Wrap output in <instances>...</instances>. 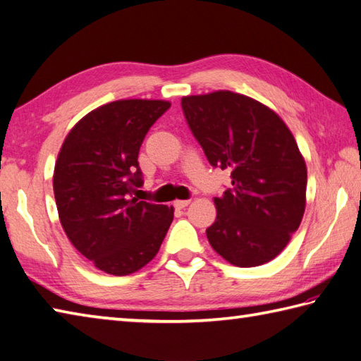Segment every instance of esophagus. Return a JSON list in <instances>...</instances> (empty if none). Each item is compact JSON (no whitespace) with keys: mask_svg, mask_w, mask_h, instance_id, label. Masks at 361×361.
Masks as SVG:
<instances>
[{"mask_svg":"<svg viewBox=\"0 0 361 361\" xmlns=\"http://www.w3.org/2000/svg\"><path fill=\"white\" fill-rule=\"evenodd\" d=\"M188 204H190V200H178V201H174V207L176 209H185Z\"/></svg>","mask_w":361,"mask_h":361,"instance_id":"obj_1","label":"esophagus"}]
</instances>
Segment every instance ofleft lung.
Masks as SVG:
<instances>
[{"instance_id": "8db88e82", "label": "left lung", "mask_w": 361, "mask_h": 361, "mask_svg": "<svg viewBox=\"0 0 361 361\" xmlns=\"http://www.w3.org/2000/svg\"><path fill=\"white\" fill-rule=\"evenodd\" d=\"M182 109L210 165L232 170L233 187L213 200L212 247L240 268L276 259L307 202V166L291 130L273 109L231 90L183 97Z\"/></svg>"}]
</instances>
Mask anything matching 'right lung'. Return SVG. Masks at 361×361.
I'll list each match as a JSON object with an SVG mask.
<instances>
[{
    "label": "right lung",
    "instance_id": "obj_1",
    "mask_svg": "<svg viewBox=\"0 0 361 361\" xmlns=\"http://www.w3.org/2000/svg\"><path fill=\"white\" fill-rule=\"evenodd\" d=\"M164 99H118L82 116L54 166L59 219L71 245L98 269L129 276L159 252L173 205L132 197L142 187L138 151L146 132L170 109Z\"/></svg>",
    "mask_w": 361,
    "mask_h": 361
}]
</instances>
